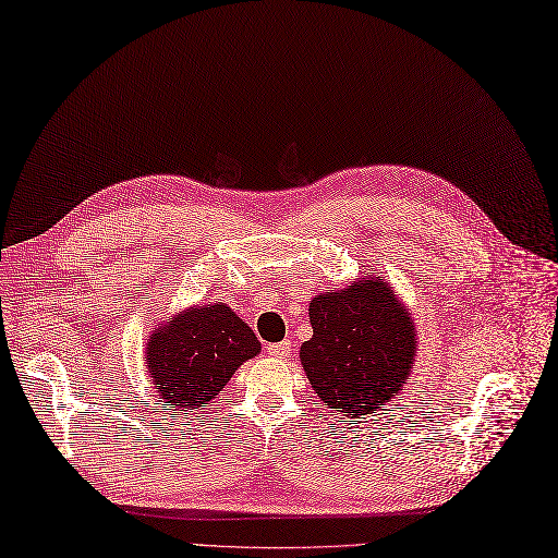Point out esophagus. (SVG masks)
<instances>
[{
	"label": "esophagus",
	"mask_w": 558,
	"mask_h": 558,
	"mask_svg": "<svg viewBox=\"0 0 558 558\" xmlns=\"http://www.w3.org/2000/svg\"><path fill=\"white\" fill-rule=\"evenodd\" d=\"M266 352L271 354L274 359H284L292 354V342L290 340H282V342H276V344H268Z\"/></svg>",
	"instance_id": "34e87169"
}]
</instances>
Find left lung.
I'll list each match as a JSON object with an SVG mask.
<instances>
[{
	"instance_id": "left-lung-1",
	"label": "left lung",
	"mask_w": 558,
	"mask_h": 558,
	"mask_svg": "<svg viewBox=\"0 0 558 558\" xmlns=\"http://www.w3.org/2000/svg\"><path fill=\"white\" fill-rule=\"evenodd\" d=\"M307 315L315 333L301 347V363L328 407L356 418L398 393L414 363L416 331L386 282L326 292Z\"/></svg>"
}]
</instances>
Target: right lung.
<instances>
[{
    "mask_svg": "<svg viewBox=\"0 0 558 558\" xmlns=\"http://www.w3.org/2000/svg\"><path fill=\"white\" fill-rule=\"evenodd\" d=\"M259 340L251 326L222 303L179 315L147 344L151 379L165 402L179 411L206 407L236 373L257 356Z\"/></svg>",
    "mask_w": 558,
    "mask_h": 558,
    "instance_id": "obj_1",
    "label": "right lung"
}]
</instances>
